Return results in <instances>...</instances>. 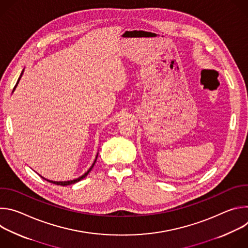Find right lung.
<instances>
[{
    "mask_svg": "<svg viewBox=\"0 0 248 248\" xmlns=\"http://www.w3.org/2000/svg\"><path fill=\"white\" fill-rule=\"evenodd\" d=\"M22 74H23V70H22V73H21V75H20V77H19V78H18V80H17V82H16V86H15V88H14V90L16 89V85H17V83H18V81H19V79H20V78H21V76H22ZM14 92V91H13ZM96 159H97V156H96ZM96 159H95V161H94V163L92 164V166L90 167V169L84 173V174H82L81 176H79L78 179H76V180H73V181H67V182H53V181H49V180H47V179H45V178H43V176H41V178L43 179V180H45V181H47V182H49V183H52V184H54V185H57V186H69V185H73V184H76V183H78V182H79V181H81L82 179H84L85 176L89 173V171L92 170V168L94 167V165H95V162H96Z\"/></svg>",
    "mask_w": 248,
    "mask_h": 248,
    "instance_id": "1",
    "label": "right lung"
}]
</instances>
